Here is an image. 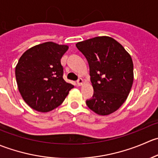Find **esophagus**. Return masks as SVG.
<instances>
[{
	"mask_svg": "<svg viewBox=\"0 0 158 158\" xmlns=\"http://www.w3.org/2000/svg\"><path fill=\"white\" fill-rule=\"evenodd\" d=\"M76 82H77V85H79V86H80V85H82V84H83V80H82V79L79 78V79L76 81Z\"/></svg>",
	"mask_w": 158,
	"mask_h": 158,
	"instance_id": "esophagus-1",
	"label": "esophagus"
}]
</instances>
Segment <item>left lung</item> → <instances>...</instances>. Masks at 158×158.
Masks as SVG:
<instances>
[{
  "label": "left lung",
  "mask_w": 158,
  "mask_h": 158,
  "mask_svg": "<svg viewBox=\"0 0 158 158\" xmlns=\"http://www.w3.org/2000/svg\"><path fill=\"white\" fill-rule=\"evenodd\" d=\"M76 46L88 61L94 89L87 106L100 115L114 112L125 102L133 84L131 57L109 36H97Z\"/></svg>",
  "instance_id": "obj_1"
}]
</instances>
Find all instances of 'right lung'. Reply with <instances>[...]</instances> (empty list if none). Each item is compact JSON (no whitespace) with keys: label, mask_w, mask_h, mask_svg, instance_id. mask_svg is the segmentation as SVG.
Instances as JSON below:
<instances>
[{"label":"right lung","mask_w":158,"mask_h":158,"mask_svg":"<svg viewBox=\"0 0 158 158\" xmlns=\"http://www.w3.org/2000/svg\"><path fill=\"white\" fill-rule=\"evenodd\" d=\"M68 48L47 42L27 49L19 60L15 69L19 92L33 109L52 111L63 103L74 87L63 77L61 58Z\"/></svg>","instance_id":"add662e5"}]
</instances>
